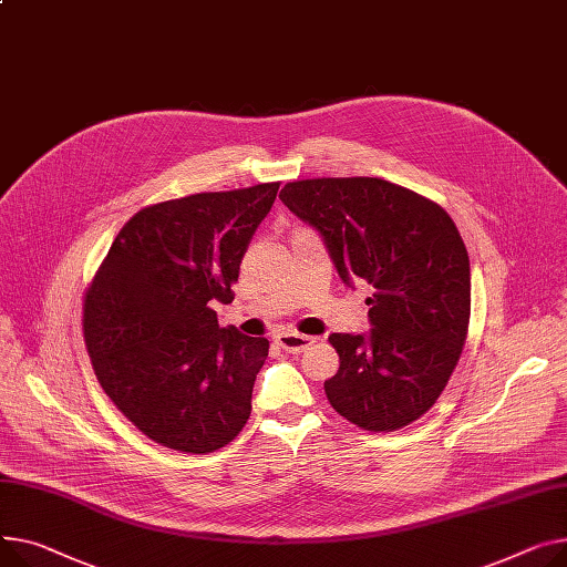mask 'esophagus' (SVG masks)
Listing matches in <instances>:
<instances>
[{
    "mask_svg": "<svg viewBox=\"0 0 567 567\" xmlns=\"http://www.w3.org/2000/svg\"><path fill=\"white\" fill-rule=\"evenodd\" d=\"M276 344L289 353H303L310 344H315V337L308 334H298V332H289L282 330L276 334Z\"/></svg>",
    "mask_w": 567,
    "mask_h": 567,
    "instance_id": "1",
    "label": "esophagus"
}]
</instances>
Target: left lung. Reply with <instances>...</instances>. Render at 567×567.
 I'll list each match as a JSON object with an SVG mask.
<instances>
[{"label": "left lung", "mask_w": 567, "mask_h": 567, "mask_svg": "<svg viewBox=\"0 0 567 567\" xmlns=\"http://www.w3.org/2000/svg\"><path fill=\"white\" fill-rule=\"evenodd\" d=\"M280 200L321 235L349 287L364 280L371 330L332 332L330 405L364 431H396L442 394L470 326V257L451 216L381 177L285 184Z\"/></svg>", "instance_id": "left-lung-1"}]
</instances>
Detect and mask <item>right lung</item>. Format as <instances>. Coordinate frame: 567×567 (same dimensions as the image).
Returning <instances> with one entry per match:
<instances>
[{"label": "right lung", "mask_w": 567, "mask_h": 567, "mask_svg": "<svg viewBox=\"0 0 567 567\" xmlns=\"http://www.w3.org/2000/svg\"><path fill=\"white\" fill-rule=\"evenodd\" d=\"M280 182L194 194L136 212L84 300V337L106 396L150 440L212 454L250 417L267 337L220 328Z\"/></svg>", "instance_id": "obj_1"}]
</instances>
